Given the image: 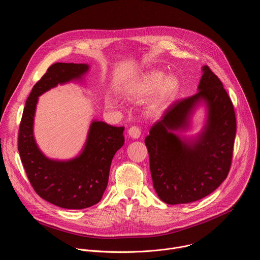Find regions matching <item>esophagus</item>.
Returning a JSON list of instances; mask_svg holds the SVG:
<instances>
[{
    "label": "esophagus",
    "instance_id": "obj_1",
    "mask_svg": "<svg viewBox=\"0 0 260 260\" xmlns=\"http://www.w3.org/2000/svg\"><path fill=\"white\" fill-rule=\"evenodd\" d=\"M128 135L134 138V139H138L141 136V128L138 126H131L128 129Z\"/></svg>",
    "mask_w": 260,
    "mask_h": 260
}]
</instances>
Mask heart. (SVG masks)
<instances>
[{"instance_id": "1", "label": "heart", "mask_w": 260, "mask_h": 260, "mask_svg": "<svg viewBox=\"0 0 260 260\" xmlns=\"http://www.w3.org/2000/svg\"><path fill=\"white\" fill-rule=\"evenodd\" d=\"M179 90V81L175 76L166 77L161 71L154 70L147 73L131 88V94L138 99L152 95L155 91L156 96L151 105L154 111L166 109L175 99Z\"/></svg>"}]
</instances>
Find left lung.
<instances>
[{
	"label": "left lung",
	"mask_w": 260,
	"mask_h": 260,
	"mask_svg": "<svg viewBox=\"0 0 260 260\" xmlns=\"http://www.w3.org/2000/svg\"><path fill=\"white\" fill-rule=\"evenodd\" d=\"M196 94L173 102L145 138L150 171L158 198L169 205L201 200L220 186L231 170L237 120L223 84L208 66ZM201 100L209 109L207 126L192 143L171 132L187 125L193 107Z\"/></svg>",
	"instance_id": "8db88e82"
}]
</instances>
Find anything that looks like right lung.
<instances>
[{"label":"right lung","mask_w":260,"mask_h":260,"mask_svg":"<svg viewBox=\"0 0 260 260\" xmlns=\"http://www.w3.org/2000/svg\"><path fill=\"white\" fill-rule=\"evenodd\" d=\"M88 70L84 63L55 62L37 82L23 109L18 131V151L27 179L36 193L64 209H84L98 204L107 188L113 156L124 144L123 126L93 121L83 152L69 161L45 157L32 136L38 96L58 83L80 78Z\"/></svg>","instance_id":"1"}]
</instances>
